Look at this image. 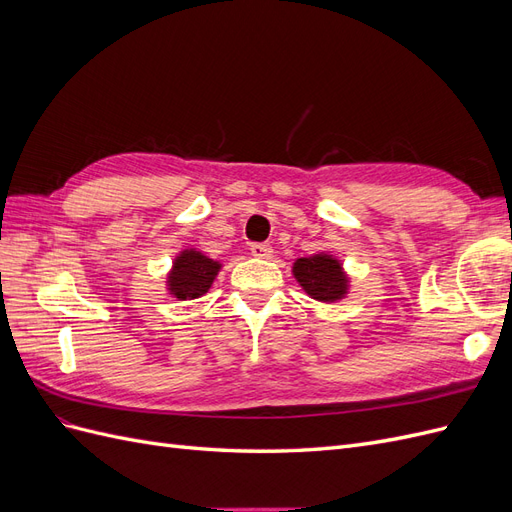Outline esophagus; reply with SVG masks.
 <instances>
[{"instance_id": "1", "label": "esophagus", "mask_w": 512, "mask_h": 512, "mask_svg": "<svg viewBox=\"0 0 512 512\" xmlns=\"http://www.w3.org/2000/svg\"><path fill=\"white\" fill-rule=\"evenodd\" d=\"M250 254L254 258H271L273 256V247L267 243H252L250 245Z\"/></svg>"}]
</instances>
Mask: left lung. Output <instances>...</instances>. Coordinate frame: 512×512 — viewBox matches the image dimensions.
Instances as JSON below:
<instances>
[{
  "instance_id": "1",
  "label": "left lung",
  "mask_w": 512,
  "mask_h": 512,
  "mask_svg": "<svg viewBox=\"0 0 512 512\" xmlns=\"http://www.w3.org/2000/svg\"><path fill=\"white\" fill-rule=\"evenodd\" d=\"M292 275L309 297L322 303L342 301L350 290V277L342 262L327 252L297 258L292 265Z\"/></svg>"
}]
</instances>
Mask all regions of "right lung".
Wrapping results in <instances>:
<instances>
[{
	"label": "right lung",
	"instance_id": "add662e5",
	"mask_svg": "<svg viewBox=\"0 0 512 512\" xmlns=\"http://www.w3.org/2000/svg\"><path fill=\"white\" fill-rule=\"evenodd\" d=\"M222 269V262L198 252L196 247L183 250L175 256L173 267L166 275V290L179 301H192L209 292L215 277Z\"/></svg>",
	"mask_w": 512,
	"mask_h": 512
}]
</instances>
